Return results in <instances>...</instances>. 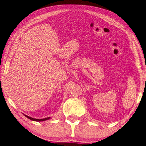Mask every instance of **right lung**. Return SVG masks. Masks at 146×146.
Returning a JSON list of instances; mask_svg holds the SVG:
<instances>
[{"instance_id": "1", "label": "right lung", "mask_w": 146, "mask_h": 146, "mask_svg": "<svg viewBox=\"0 0 146 146\" xmlns=\"http://www.w3.org/2000/svg\"><path fill=\"white\" fill-rule=\"evenodd\" d=\"M24 115H25V117H27L28 119H31V120H32V121H36V122H42V121H45V120H47V119H50V117L43 118V119H35V118H32L29 116H27V115H26V114H24Z\"/></svg>"}]
</instances>
